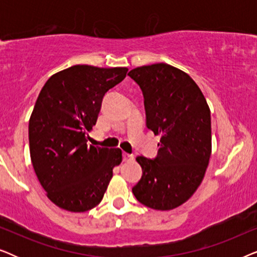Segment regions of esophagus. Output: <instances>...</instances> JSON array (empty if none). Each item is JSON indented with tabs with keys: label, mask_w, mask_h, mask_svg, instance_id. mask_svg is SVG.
<instances>
[{
	"label": "esophagus",
	"mask_w": 257,
	"mask_h": 257,
	"mask_svg": "<svg viewBox=\"0 0 257 257\" xmlns=\"http://www.w3.org/2000/svg\"><path fill=\"white\" fill-rule=\"evenodd\" d=\"M133 159V154H128L126 152H122V160L124 161H128Z\"/></svg>",
	"instance_id": "34e87169"
}]
</instances>
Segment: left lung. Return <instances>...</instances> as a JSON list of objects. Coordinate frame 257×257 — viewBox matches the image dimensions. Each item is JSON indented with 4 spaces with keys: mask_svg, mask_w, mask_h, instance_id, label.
<instances>
[{
    "mask_svg": "<svg viewBox=\"0 0 257 257\" xmlns=\"http://www.w3.org/2000/svg\"><path fill=\"white\" fill-rule=\"evenodd\" d=\"M128 76L143 91L147 128L161 137L154 159L137 157L143 175L132 192L152 209L177 208L194 194L208 166V104L187 73L166 63L136 68Z\"/></svg>",
    "mask_w": 257,
    "mask_h": 257,
    "instance_id": "1",
    "label": "left lung"
}]
</instances>
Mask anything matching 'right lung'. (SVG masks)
<instances>
[{
	"mask_svg": "<svg viewBox=\"0 0 257 257\" xmlns=\"http://www.w3.org/2000/svg\"><path fill=\"white\" fill-rule=\"evenodd\" d=\"M127 68L73 65L42 87L29 120L30 157L38 181L55 205L86 212L103 199L119 149L87 146L105 93L126 77Z\"/></svg>",
	"mask_w": 257,
	"mask_h": 257,
	"instance_id": "obj_1",
	"label": "right lung"
}]
</instances>
